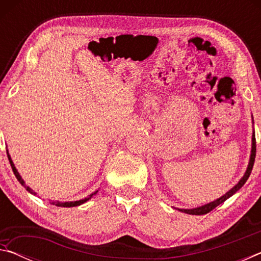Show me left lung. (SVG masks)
Masks as SVG:
<instances>
[{
  "instance_id": "1",
  "label": "left lung",
  "mask_w": 261,
  "mask_h": 261,
  "mask_svg": "<svg viewBox=\"0 0 261 261\" xmlns=\"http://www.w3.org/2000/svg\"><path fill=\"white\" fill-rule=\"evenodd\" d=\"M252 122H253V117H252ZM254 159H255V136H254V131L252 134V145H251V154H250V160H249V165H247L246 168V171L245 174L243 175V177L240 179V182H238L235 187L231 188L229 191L223 194V196H221L218 199L214 200V201H211L208 204H205L202 206L199 207H196V208H176L178 210L179 212H183V213H187V214H191V215H204L210 213L212 210H214L216 206H219L220 204H222L223 201H226L228 198H230L232 194H235L238 190H240L243 185L245 184V182L247 180V178L250 177V174L251 171H252V168H253V163H254Z\"/></svg>"
}]
</instances>
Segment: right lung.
<instances>
[{
	"instance_id": "right-lung-1",
	"label": "right lung",
	"mask_w": 261,
	"mask_h": 261,
	"mask_svg": "<svg viewBox=\"0 0 261 261\" xmlns=\"http://www.w3.org/2000/svg\"><path fill=\"white\" fill-rule=\"evenodd\" d=\"M7 154H8V159H9V162H10V165H11V168H12V171H14V174H15V176H16V178L18 179V182L23 185V187L28 190V191L30 192V193H32V194H37L35 193L32 189H31L30 187H28V185L25 184V182H24V179L21 178V176L19 175V173H18V170L16 169V167H15V165H14V162H12V160H11V156H10V154H9V151L7 149ZM99 192V190H96V191H94L93 193H91L90 196L88 197H86V198H84V199H81V200H76V201H64V202H62V201H50V204L51 205H55V206H59V207H74V206H79V205H82V204H84V202H86L87 200H90L92 197L94 196V194H96Z\"/></svg>"
}]
</instances>
